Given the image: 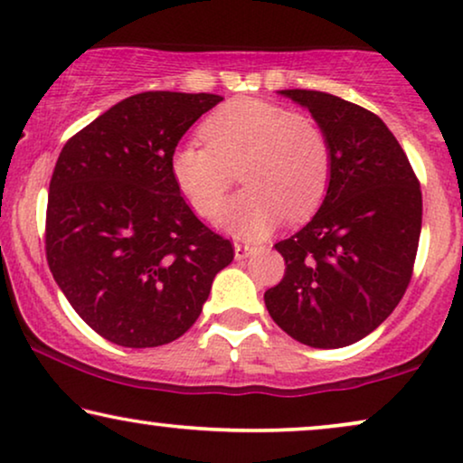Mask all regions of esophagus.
Masks as SVG:
<instances>
[{
  "instance_id": "1",
  "label": "esophagus",
  "mask_w": 463,
  "mask_h": 463,
  "mask_svg": "<svg viewBox=\"0 0 463 463\" xmlns=\"http://www.w3.org/2000/svg\"><path fill=\"white\" fill-rule=\"evenodd\" d=\"M252 252H255V249H252V246H249V244H242V242L233 244V255H236L238 261H242V259L250 257Z\"/></svg>"
}]
</instances>
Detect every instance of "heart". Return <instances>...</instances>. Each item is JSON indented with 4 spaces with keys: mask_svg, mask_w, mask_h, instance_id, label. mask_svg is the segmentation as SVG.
I'll use <instances>...</instances> for the list:
<instances>
[{
    "mask_svg": "<svg viewBox=\"0 0 463 463\" xmlns=\"http://www.w3.org/2000/svg\"><path fill=\"white\" fill-rule=\"evenodd\" d=\"M206 145L183 141L170 154V175L200 217H217L232 173L244 189L227 206L221 227L257 240L280 221H303L328 192L331 143L312 118L261 99H233L200 126Z\"/></svg>",
    "mask_w": 463,
    "mask_h": 463,
    "instance_id": "1",
    "label": "heart"
}]
</instances>
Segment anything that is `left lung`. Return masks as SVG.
Wrapping results in <instances>:
<instances>
[{"mask_svg": "<svg viewBox=\"0 0 463 463\" xmlns=\"http://www.w3.org/2000/svg\"><path fill=\"white\" fill-rule=\"evenodd\" d=\"M331 143L328 192L312 221L276 244L287 261L265 307L290 337L335 350L375 331L402 299L421 233V189L375 113L335 94L278 90Z\"/></svg>", "mask_w": 463, "mask_h": 463, "instance_id": "left-lung-1", "label": "left lung"}]
</instances>
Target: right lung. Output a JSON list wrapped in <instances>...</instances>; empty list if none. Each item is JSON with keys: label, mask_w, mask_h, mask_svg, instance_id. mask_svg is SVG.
Masks as SVG:
<instances>
[{"label": "right lung", "mask_w": 463, "mask_h": 463, "mask_svg": "<svg viewBox=\"0 0 463 463\" xmlns=\"http://www.w3.org/2000/svg\"><path fill=\"white\" fill-rule=\"evenodd\" d=\"M223 97L141 92L69 138L48 194L46 259L92 331L124 347L179 339L198 320L230 240L176 189L170 154Z\"/></svg>", "instance_id": "1"}]
</instances>
